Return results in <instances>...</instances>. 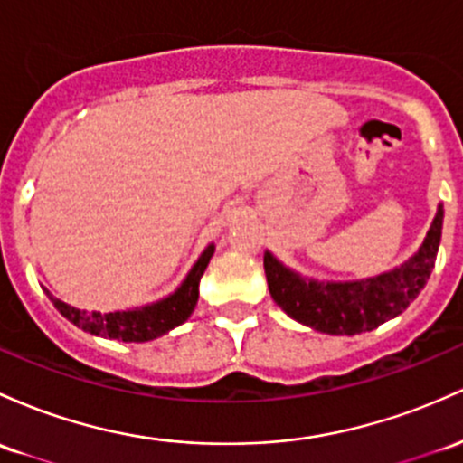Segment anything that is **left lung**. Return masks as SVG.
Masks as SVG:
<instances>
[{"instance_id": "8db88e82", "label": "left lung", "mask_w": 463, "mask_h": 463, "mask_svg": "<svg viewBox=\"0 0 463 463\" xmlns=\"http://www.w3.org/2000/svg\"><path fill=\"white\" fill-rule=\"evenodd\" d=\"M444 206L413 257L393 270L360 281H318L283 266L270 250L263 255L270 297L289 318L332 336L372 332L411 306L424 289L439 250Z\"/></svg>"}]
</instances>
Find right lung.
Masks as SVG:
<instances>
[{
	"label": "right lung",
	"mask_w": 463,
	"mask_h": 463,
	"mask_svg": "<svg viewBox=\"0 0 463 463\" xmlns=\"http://www.w3.org/2000/svg\"><path fill=\"white\" fill-rule=\"evenodd\" d=\"M213 252H215V246L208 243L175 292L142 307L116 309V312H85V309L59 301L48 289H45V294L52 301V306L59 309L61 317H65L70 323L91 334V336L123 340V343H146V340L160 338L162 334L171 332L191 317L197 306V297H200V279L208 261H211Z\"/></svg>",
	"instance_id": "right-lung-1"
}]
</instances>
